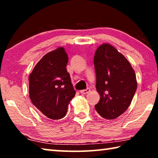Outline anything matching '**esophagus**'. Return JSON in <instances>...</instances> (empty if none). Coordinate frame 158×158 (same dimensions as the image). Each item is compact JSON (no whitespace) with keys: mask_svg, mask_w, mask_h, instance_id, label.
Listing matches in <instances>:
<instances>
[{"mask_svg":"<svg viewBox=\"0 0 158 158\" xmlns=\"http://www.w3.org/2000/svg\"><path fill=\"white\" fill-rule=\"evenodd\" d=\"M89 92H90V89H89V88H87V89L85 90H80V93H81V94H86V93H88Z\"/></svg>","mask_w":158,"mask_h":158,"instance_id":"obj_1","label":"esophagus"}]
</instances>
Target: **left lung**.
Masks as SVG:
<instances>
[{"instance_id": "left-lung-1", "label": "left lung", "mask_w": 158, "mask_h": 158, "mask_svg": "<svg viewBox=\"0 0 158 158\" xmlns=\"http://www.w3.org/2000/svg\"><path fill=\"white\" fill-rule=\"evenodd\" d=\"M96 89L100 99L95 108L104 118L115 119L127 110L137 88L135 71L126 58L109 44L94 56Z\"/></svg>"}]
</instances>
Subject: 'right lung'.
<instances>
[{
  "mask_svg": "<svg viewBox=\"0 0 158 158\" xmlns=\"http://www.w3.org/2000/svg\"><path fill=\"white\" fill-rule=\"evenodd\" d=\"M68 57L63 47L47 53L29 76V97L42 114L50 119L63 118L75 95L66 69Z\"/></svg>",
  "mask_w": 158,
  "mask_h": 158,
  "instance_id": "right-lung-1",
  "label": "right lung"
}]
</instances>
